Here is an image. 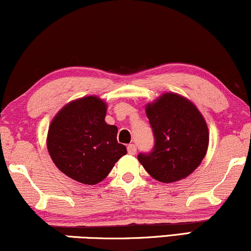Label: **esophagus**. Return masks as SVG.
I'll list each match as a JSON object with an SVG mask.
<instances>
[{
	"mask_svg": "<svg viewBox=\"0 0 251 251\" xmlns=\"http://www.w3.org/2000/svg\"><path fill=\"white\" fill-rule=\"evenodd\" d=\"M126 151H128V153L131 154V155H135L137 152V147L135 144H129V145L126 146Z\"/></svg>",
	"mask_w": 251,
	"mask_h": 251,
	"instance_id": "34e87169",
	"label": "esophagus"
}]
</instances>
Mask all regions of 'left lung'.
Wrapping results in <instances>:
<instances>
[{"mask_svg":"<svg viewBox=\"0 0 251 251\" xmlns=\"http://www.w3.org/2000/svg\"><path fill=\"white\" fill-rule=\"evenodd\" d=\"M154 136L153 150L139 153L147 173L162 183L187 177L207 153L208 126L190 100L176 94H164L146 106Z\"/></svg>","mask_w":251,"mask_h":251,"instance_id":"left-lung-1","label":"left lung"}]
</instances>
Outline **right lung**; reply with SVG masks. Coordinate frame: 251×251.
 <instances>
[{
	"instance_id": "right-lung-1",
	"label": "right lung",
	"mask_w": 251,
	"mask_h": 251,
	"mask_svg": "<svg viewBox=\"0 0 251 251\" xmlns=\"http://www.w3.org/2000/svg\"><path fill=\"white\" fill-rule=\"evenodd\" d=\"M106 104L89 96L65 106L51 122L47 146L58 169L82 184L101 181L126 154L118 128L105 122Z\"/></svg>"
}]
</instances>
